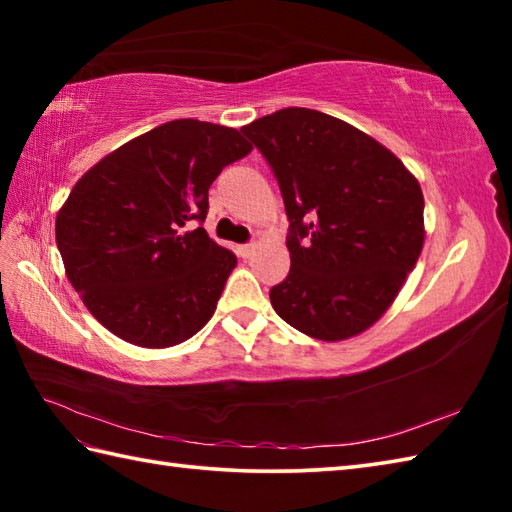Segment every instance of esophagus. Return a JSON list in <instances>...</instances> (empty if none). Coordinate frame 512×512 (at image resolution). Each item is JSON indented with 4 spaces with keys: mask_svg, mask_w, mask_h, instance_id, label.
I'll return each mask as SVG.
<instances>
[{
    "mask_svg": "<svg viewBox=\"0 0 512 512\" xmlns=\"http://www.w3.org/2000/svg\"><path fill=\"white\" fill-rule=\"evenodd\" d=\"M255 250H257V244H244V246L237 248V253H239V257L248 259V257H253Z\"/></svg>",
    "mask_w": 512,
    "mask_h": 512,
    "instance_id": "esophagus-1",
    "label": "esophagus"
}]
</instances>
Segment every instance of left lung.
Wrapping results in <instances>:
<instances>
[{"mask_svg":"<svg viewBox=\"0 0 512 512\" xmlns=\"http://www.w3.org/2000/svg\"><path fill=\"white\" fill-rule=\"evenodd\" d=\"M242 132L273 167L290 220V273L275 312L319 341H345L383 317L424 244L416 176L354 125L306 107Z\"/></svg>","mask_w":512,"mask_h":512,"instance_id":"8db88e82","label":"left lung"}]
</instances>
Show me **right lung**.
<instances>
[{
  "label": "right lung",
  "instance_id": "right-lung-1",
  "mask_svg": "<svg viewBox=\"0 0 512 512\" xmlns=\"http://www.w3.org/2000/svg\"><path fill=\"white\" fill-rule=\"evenodd\" d=\"M250 149L233 127L180 118L83 173L54 233L65 275L103 328L160 350L209 323L237 257L189 224L204 222L213 180Z\"/></svg>",
  "mask_w": 512,
  "mask_h": 512
}]
</instances>
